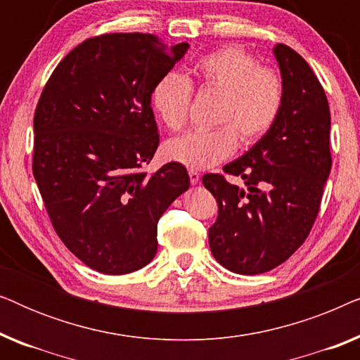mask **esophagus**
Instances as JSON below:
<instances>
[{
	"label": "esophagus",
	"instance_id": "1",
	"mask_svg": "<svg viewBox=\"0 0 360 360\" xmlns=\"http://www.w3.org/2000/svg\"><path fill=\"white\" fill-rule=\"evenodd\" d=\"M188 175H190L191 185H196L201 180V174H200V172H196V170H190Z\"/></svg>",
	"mask_w": 360,
	"mask_h": 360
}]
</instances>
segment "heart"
I'll return each instance as SVG.
<instances>
[{
  "label": "heart",
  "mask_w": 360,
  "mask_h": 360,
  "mask_svg": "<svg viewBox=\"0 0 360 360\" xmlns=\"http://www.w3.org/2000/svg\"><path fill=\"white\" fill-rule=\"evenodd\" d=\"M191 73L201 90L221 91L214 129H195L164 144L165 159L188 169H208L243 144H254L272 129L283 106V80L274 68L240 47H221L200 57ZM193 98L190 80L176 72L160 77L152 88L150 103L170 131L188 120Z\"/></svg>",
  "instance_id": "obj_1"
}]
</instances>
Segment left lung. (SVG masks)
Wrapping results in <instances>:
<instances>
[{"instance_id":"left-lung-1","label":"left lung","mask_w":360,"mask_h":360,"mask_svg":"<svg viewBox=\"0 0 360 360\" xmlns=\"http://www.w3.org/2000/svg\"><path fill=\"white\" fill-rule=\"evenodd\" d=\"M283 80L278 120L252 149L224 165L244 186L221 174L203 175L218 201L210 249L231 272L257 275L283 264L308 238L331 172V112L308 62L285 44L274 49Z\"/></svg>"}]
</instances>
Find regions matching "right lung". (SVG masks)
<instances>
[{
  "label": "right lung",
  "mask_w": 360,
  "mask_h": 360,
  "mask_svg": "<svg viewBox=\"0 0 360 360\" xmlns=\"http://www.w3.org/2000/svg\"><path fill=\"white\" fill-rule=\"evenodd\" d=\"M186 49L142 32L90 37L62 58L39 98L34 179L58 238L96 272L146 267L160 216L188 190L181 164L144 170L159 147L152 88Z\"/></svg>",
  "instance_id": "obj_1"
}]
</instances>
